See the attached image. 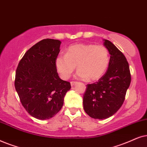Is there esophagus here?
Segmentation results:
<instances>
[{"label": "esophagus", "instance_id": "esophagus-1", "mask_svg": "<svg viewBox=\"0 0 147 147\" xmlns=\"http://www.w3.org/2000/svg\"><path fill=\"white\" fill-rule=\"evenodd\" d=\"M76 83H77L76 81H72V82H70V85H71V86L72 87V86H73L74 85H75Z\"/></svg>", "mask_w": 147, "mask_h": 147}]
</instances>
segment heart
Wrapping results in <instances>:
<instances>
[{
    "label": "heart",
    "instance_id": "heart-1",
    "mask_svg": "<svg viewBox=\"0 0 147 147\" xmlns=\"http://www.w3.org/2000/svg\"><path fill=\"white\" fill-rule=\"evenodd\" d=\"M109 63V54L101 45L77 44L69 46L66 54H60L55 60L56 70L62 79H68L76 69L81 79L96 81L102 77Z\"/></svg>",
    "mask_w": 147,
    "mask_h": 147
}]
</instances>
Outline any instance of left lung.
<instances>
[{
	"label": "left lung",
	"instance_id": "left-lung-1",
	"mask_svg": "<svg viewBox=\"0 0 147 147\" xmlns=\"http://www.w3.org/2000/svg\"><path fill=\"white\" fill-rule=\"evenodd\" d=\"M110 54L106 72L99 81L87 85L83 95V108L92 118H108L120 108L131 82L126 57L110 41L103 40Z\"/></svg>",
	"mask_w": 147,
	"mask_h": 147
}]
</instances>
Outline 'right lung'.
<instances>
[{"mask_svg": "<svg viewBox=\"0 0 147 147\" xmlns=\"http://www.w3.org/2000/svg\"><path fill=\"white\" fill-rule=\"evenodd\" d=\"M60 44L58 40H41L25 52L17 68L15 87L21 104L38 120L55 116L71 88L59 77L55 66Z\"/></svg>", "mask_w": 147, "mask_h": 147, "instance_id": "obj_1", "label": "right lung"}]
</instances>
